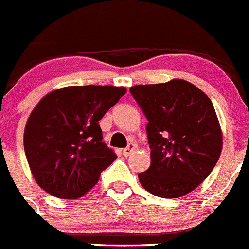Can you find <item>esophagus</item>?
Masks as SVG:
<instances>
[{
  "label": "esophagus",
  "mask_w": 249,
  "mask_h": 249,
  "mask_svg": "<svg viewBox=\"0 0 249 249\" xmlns=\"http://www.w3.org/2000/svg\"><path fill=\"white\" fill-rule=\"evenodd\" d=\"M135 147H137V145L133 144V142H130V144H128V146L125 147V149L122 150V155H124V157L129 156V155H132L133 152L135 151Z\"/></svg>",
  "instance_id": "esophagus-1"
}]
</instances>
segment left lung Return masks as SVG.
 I'll return each mask as SVG.
<instances>
[{"label":"left lung","instance_id":"obj_1","mask_svg":"<svg viewBox=\"0 0 249 249\" xmlns=\"http://www.w3.org/2000/svg\"><path fill=\"white\" fill-rule=\"evenodd\" d=\"M147 119L149 169L138 174L142 188L163 198L195 190L213 171L223 134L211 99L184 80L138 85L129 89Z\"/></svg>","mask_w":249,"mask_h":249}]
</instances>
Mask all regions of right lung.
I'll use <instances>...</instances> for the list:
<instances>
[{
    "instance_id": "1",
    "label": "right lung",
    "mask_w": 249,
    "mask_h": 249,
    "mask_svg": "<svg viewBox=\"0 0 249 249\" xmlns=\"http://www.w3.org/2000/svg\"><path fill=\"white\" fill-rule=\"evenodd\" d=\"M125 92L115 86H70L42 98L24 130L26 159L40 188L75 200L98 183L117 157L102 142L99 121Z\"/></svg>"
}]
</instances>
